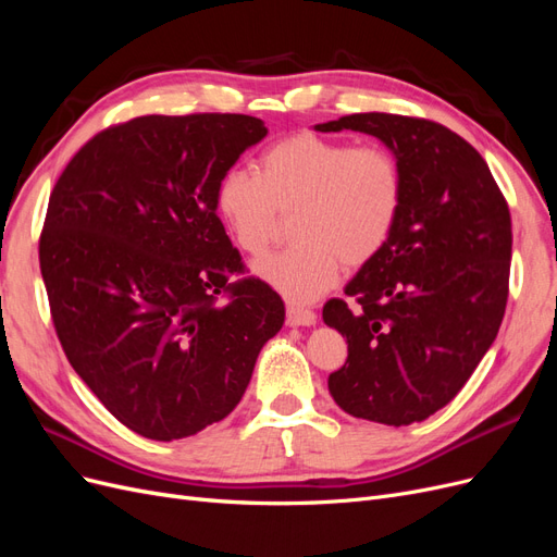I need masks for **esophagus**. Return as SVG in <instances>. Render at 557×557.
I'll return each mask as SVG.
<instances>
[{"mask_svg": "<svg viewBox=\"0 0 557 557\" xmlns=\"http://www.w3.org/2000/svg\"><path fill=\"white\" fill-rule=\"evenodd\" d=\"M285 315H288V325H290V327H309V325H315V318H318L311 309L295 307V305L288 307V311H285Z\"/></svg>", "mask_w": 557, "mask_h": 557, "instance_id": "34e87169", "label": "esophagus"}]
</instances>
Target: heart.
Masks as SVG:
<instances>
[{
    "label": "heart",
    "instance_id": "heart-1",
    "mask_svg": "<svg viewBox=\"0 0 557 557\" xmlns=\"http://www.w3.org/2000/svg\"><path fill=\"white\" fill-rule=\"evenodd\" d=\"M404 207V172L383 146L299 132L269 146L258 174L227 172L215 190V211L246 256L272 244L278 215L297 211L295 244L256 264V274L285 299L325 295L342 264L360 269L391 242Z\"/></svg>",
    "mask_w": 557,
    "mask_h": 557
}]
</instances>
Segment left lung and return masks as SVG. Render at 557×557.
I'll return each mask as SVG.
<instances>
[{"instance_id":"obj_1","label":"left lung","mask_w":557,"mask_h":557,"mask_svg":"<svg viewBox=\"0 0 557 557\" xmlns=\"http://www.w3.org/2000/svg\"><path fill=\"white\" fill-rule=\"evenodd\" d=\"M315 132H364L399 160L404 207L391 242L330 299L325 325L348 342L330 374L339 407L383 425L430 418L493 346L509 297L511 215L485 160L448 127L352 113Z\"/></svg>"}]
</instances>
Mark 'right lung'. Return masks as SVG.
<instances>
[{
    "label": "right lung",
    "instance_id": "right-lung-1",
    "mask_svg": "<svg viewBox=\"0 0 557 557\" xmlns=\"http://www.w3.org/2000/svg\"><path fill=\"white\" fill-rule=\"evenodd\" d=\"M264 137L242 113L141 115L92 137L50 193L39 262L58 339L146 440L232 413L283 327L267 283L227 281L244 262L215 213L218 183Z\"/></svg>",
    "mask_w": 557,
    "mask_h": 557
}]
</instances>
